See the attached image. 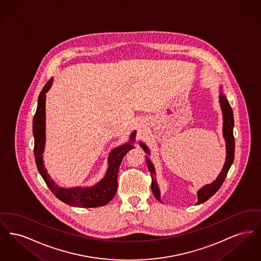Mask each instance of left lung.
<instances>
[{
  "label": "left lung",
  "mask_w": 261,
  "mask_h": 261,
  "mask_svg": "<svg viewBox=\"0 0 261 261\" xmlns=\"http://www.w3.org/2000/svg\"><path fill=\"white\" fill-rule=\"evenodd\" d=\"M222 89L223 87L220 86L219 102H220L222 115H223V137L225 144H226V159H225L223 168H222L221 172L217 176V178L213 182H211V184H206V185L201 187L198 191L197 204H200V203L206 201L219 190V188L223 184L224 180L227 176V173H228L232 163L234 162V155H235V139L233 135L234 116H233L232 108H231L228 99L226 98V96L224 95ZM140 146L148 154V155H146V159H147L146 161H147V165H148V168H149V172L151 173V178H152L151 179V191L156 199H159L161 202H162V199H161V190L159 188V184H158L156 178H155L154 166L149 159V153H150L149 148L142 142L140 143Z\"/></svg>",
  "instance_id": "left-lung-1"
}]
</instances>
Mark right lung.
<instances>
[{
  "label": "right lung",
  "instance_id": "right-lung-1",
  "mask_svg": "<svg viewBox=\"0 0 261 261\" xmlns=\"http://www.w3.org/2000/svg\"><path fill=\"white\" fill-rule=\"evenodd\" d=\"M53 84V78L47 82L38 98L37 110L33 117L34 155L38 171L51 193L64 203L75 207H98L109 203L116 194L117 174L125 154L134 149L136 131L130 135L128 143L112 149L109 154V167L103 178L90 187L62 188L56 184L44 166L43 153L46 144V94Z\"/></svg>",
  "mask_w": 261,
  "mask_h": 261
}]
</instances>
